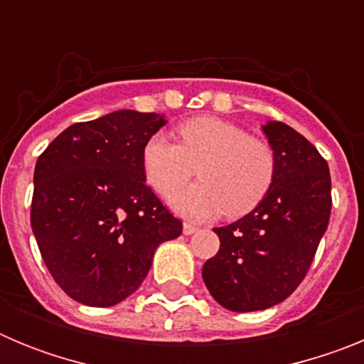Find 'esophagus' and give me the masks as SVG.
I'll return each instance as SVG.
<instances>
[{"mask_svg":"<svg viewBox=\"0 0 364 364\" xmlns=\"http://www.w3.org/2000/svg\"><path fill=\"white\" fill-rule=\"evenodd\" d=\"M197 230H198V228L195 226V224H189V222H184V226H182V231H184V235H193Z\"/></svg>","mask_w":364,"mask_h":364,"instance_id":"1","label":"esophagus"}]
</instances>
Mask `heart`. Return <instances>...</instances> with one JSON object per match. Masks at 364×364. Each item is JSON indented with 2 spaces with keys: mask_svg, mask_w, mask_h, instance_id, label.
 <instances>
[{
  "mask_svg": "<svg viewBox=\"0 0 364 364\" xmlns=\"http://www.w3.org/2000/svg\"><path fill=\"white\" fill-rule=\"evenodd\" d=\"M180 144L156 133L142 149L151 188L162 197L178 191L195 173L200 182L171 197V208L186 218L205 220L230 213L242 217L268 195L277 171L272 147L250 138L231 122L198 117L180 124Z\"/></svg>",
  "mask_w": 364,
  "mask_h": 364,
  "instance_id": "obj_1",
  "label": "heart"
}]
</instances>
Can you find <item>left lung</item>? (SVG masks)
Returning a JSON list of instances; mask_svg holds the SVG:
<instances>
[{
  "mask_svg": "<svg viewBox=\"0 0 364 364\" xmlns=\"http://www.w3.org/2000/svg\"><path fill=\"white\" fill-rule=\"evenodd\" d=\"M262 133L277 160L272 188L255 210L215 228L220 250L202 268L211 297L239 314L266 310L294 294L332 210L330 169L319 151L282 122H266Z\"/></svg>",
  "mask_w": 364,
  "mask_h": 364,
  "instance_id": "1",
  "label": "left lung"
}]
</instances>
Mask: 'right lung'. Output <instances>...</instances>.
Here are the masks:
<instances>
[{
  "instance_id": "obj_1",
  "label": "right lung",
  "mask_w": 364,
  "mask_h": 364,
  "mask_svg": "<svg viewBox=\"0 0 364 364\" xmlns=\"http://www.w3.org/2000/svg\"><path fill=\"white\" fill-rule=\"evenodd\" d=\"M166 114L120 109L58 134L34 169L31 224L58 286L85 306L138 290L182 222L146 186L142 149Z\"/></svg>"
}]
</instances>
